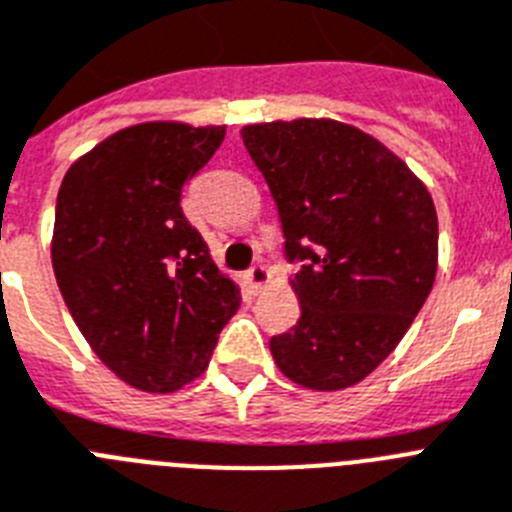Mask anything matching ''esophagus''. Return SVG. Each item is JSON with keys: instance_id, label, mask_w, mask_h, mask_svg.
<instances>
[{"instance_id": "34e87169", "label": "esophagus", "mask_w": 512, "mask_h": 512, "mask_svg": "<svg viewBox=\"0 0 512 512\" xmlns=\"http://www.w3.org/2000/svg\"><path fill=\"white\" fill-rule=\"evenodd\" d=\"M273 281V275H270V270L262 265V262H257V265H252L250 273H247V283H250L255 291H262V288L268 286V283Z\"/></svg>"}]
</instances>
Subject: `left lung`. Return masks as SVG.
Segmentation results:
<instances>
[{
    "label": "left lung",
    "instance_id": "1",
    "mask_svg": "<svg viewBox=\"0 0 512 512\" xmlns=\"http://www.w3.org/2000/svg\"><path fill=\"white\" fill-rule=\"evenodd\" d=\"M281 216L301 304L270 340L283 376L314 391L363 381L399 345L438 270L425 182L371 133L332 118L242 128Z\"/></svg>",
    "mask_w": 512,
    "mask_h": 512
}]
</instances>
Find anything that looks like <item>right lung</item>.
Masks as SVG:
<instances>
[{"mask_svg":"<svg viewBox=\"0 0 512 512\" xmlns=\"http://www.w3.org/2000/svg\"><path fill=\"white\" fill-rule=\"evenodd\" d=\"M226 126L136 123L71 164L51 262L84 340L128 386L170 394L206 371L239 286L180 208Z\"/></svg>","mask_w":512,"mask_h":512,"instance_id":"right-lung-1","label":"right lung"}]
</instances>
